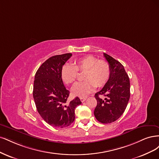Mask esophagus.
Wrapping results in <instances>:
<instances>
[{"label":"esophagus","instance_id":"1","mask_svg":"<svg viewBox=\"0 0 159 159\" xmlns=\"http://www.w3.org/2000/svg\"><path fill=\"white\" fill-rule=\"evenodd\" d=\"M80 100L82 102H84L86 100V97H81V98H80Z\"/></svg>","mask_w":159,"mask_h":159}]
</instances>
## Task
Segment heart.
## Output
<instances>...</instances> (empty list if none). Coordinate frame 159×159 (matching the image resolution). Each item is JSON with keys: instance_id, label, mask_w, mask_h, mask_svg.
Masks as SVG:
<instances>
[{"instance_id": "b5f03b06", "label": "heart", "mask_w": 159, "mask_h": 159, "mask_svg": "<svg viewBox=\"0 0 159 159\" xmlns=\"http://www.w3.org/2000/svg\"><path fill=\"white\" fill-rule=\"evenodd\" d=\"M78 71L84 72V79L76 83L72 89L73 93L80 97L90 94L97 86H104L108 80L111 74L110 64L106 61L99 60L93 55H86L76 61L75 66L65 64L61 69V77L66 84H72L78 76Z\"/></svg>"}]
</instances>
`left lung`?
Instances as JSON below:
<instances>
[{"instance_id":"8db88e82","label":"left lung","mask_w":159,"mask_h":159,"mask_svg":"<svg viewBox=\"0 0 159 159\" xmlns=\"http://www.w3.org/2000/svg\"><path fill=\"white\" fill-rule=\"evenodd\" d=\"M104 56L110 65L111 74L102 89L95 94L97 106L94 114L100 123L110 124L119 119L126 108L130 98V82L118 61L104 53Z\"/></svg>"}]
</instances>
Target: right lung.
I'll list each match as a JSON object with an SVG mask.
<instances>
[{
    "mask_svg": "<svg viewBox=\"0 0 159 159\" xmlns=\"http://www.w3.org/2000/svg\"><path fill=\"white\" fill-rule=\"evenodd\" d=\"M71 53L51 57L39 66L35 75L33 96L38 113L55 127L63 128L74 121L75 109L82 102L79 97L67 102L69 91L65 87L61 69Z\"/></svg>",
    "mask_w": 159,
    "mask_h": 159,
    "instance_id": "1",
    "label": "right lung"
}]
</instances>
